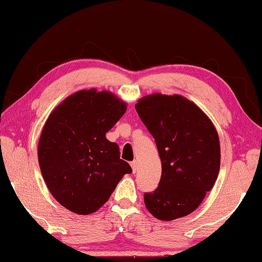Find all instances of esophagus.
I'll list each match as a JSON object with an SVG mask.
<instances>
[{
  "label": "esophagus",
  "instance_id": "1",
  "mask_svg": "<svg viewBox=\"0 0 262 262\" xmlns=\"http://www.w3.org/2000/svg\"><path fill=\"white\" fill-rule=\"evenodd\" d=\"M130 167L133 169V172H136V170H138V161L130 162Z\"/></svg>",
  "mask_w": 262,
  "mask_h": 262
}]
</instances>
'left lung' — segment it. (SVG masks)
<instances>
[{
    "instance_id": "1",
    "label": "left lung",
    "mask_w": 262,
    "mask_h": 262,
    "mask_svg": "<svg viewBox=\"0 0 262 262\" xmlns=\"http://www.w3.org/2000/svg\"><path fill=\"white\" fill-rule=\"evenodd\" d=\"M155 139L162 163L159 186L144 204L160 221L193 212L212 189L221 168L218 133L206 114L182 95L150 94L135 105Z\"/></svg>"
}]
</instances>
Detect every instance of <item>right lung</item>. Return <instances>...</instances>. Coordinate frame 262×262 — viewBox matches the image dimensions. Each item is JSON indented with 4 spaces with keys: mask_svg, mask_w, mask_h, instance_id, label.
Masks as SVG:
<instances>
[{
    "mask_svg": "<svg viewBox=\"0 0 262 262\" xmlns=\"http://www.w3.org/2000/svg\"><path fill=\"white\" fill-rule=\"evenodd\" d=\"M126 102L113 93L81 90L58 105L45 122L38 162L56 201L78 214L98 211L120 180L132 172L119 146L106 133L124 114Z\"/></svg>",
    "mask_w": 262,
    "mask_h": 262,
    "instance_id": "1",
    "label": "right lung"
}]
</instances>
